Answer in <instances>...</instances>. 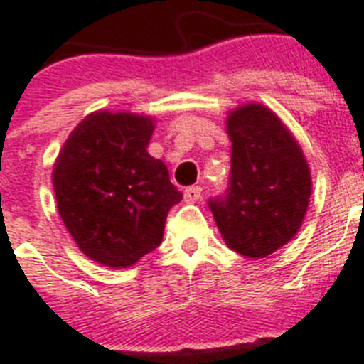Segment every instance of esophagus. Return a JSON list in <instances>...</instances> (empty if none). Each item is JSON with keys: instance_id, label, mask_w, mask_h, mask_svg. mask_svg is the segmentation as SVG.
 <instances>
[{"instance_id": "esophagus-1", "label": "esophagus", "mask_w": 364, "mask_h": 364, "mask_svg": "<svg viewBox=\"0 0 364 364\" xmlns=\"http://www.w3.org/2000/svg\"><path fill=\"white\" fill-rule=\"evenodd\" d=\"M201 191L203 188L200 187V185H192V187H187L185 188V201H188V203H194V201H198L201 198Z\"/></svg>"}]
</instances>
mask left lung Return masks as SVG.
Returning a JSON list of instances; mask_svg holds the SVG:
<instances>
[{"label": "left lung", "instance_id": "1", "mask_svg": "<svg viewBox=\"0 0 364 364\" xmlns=\"http://www.w3.org/2000/svg\"><path fill=\"white\" fill-rule=\"evenodd\" d=\"M231 173L224 196L209 200L229 248L267 257L298 233L311 196V173L291 131L267 107L250 103L228 118Z\"/></svg>", "mask_w": 364, "mask_h": 364}]
</instances>
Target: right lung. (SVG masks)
<instances>
[{
  "mask_svg": "<svg viewBox=\"0 0 364 364\" xmlns=\"http://www.w3.org/2000/svg\"><path fill=\"white\" fill-rule=\"evenodd\" d=\"M154 120L129 112L88 114L53 168L59 215L79 250L103 267L127 268L163 240L181 201L163 161L146 151Z\"/></svg>",
  "mask_w": 364,
  "mask_h": 364,
  "instance_id": "add662e5",
  "label": "right lung"
}]
</instances>
